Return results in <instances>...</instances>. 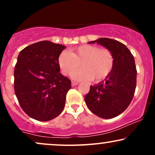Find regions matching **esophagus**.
<instances>
[{
	"label": "esophagus",
	"instance_id": "1",
	"mask_svg": "<svg viewBox=\"0 0 155 155\" xmlns=\"http://www.w3.org/2000/svg\"><path fill=\"white\" fill-rule=\"evenodd\" d=\"M78 82H75V81H72L71 82V85H72V87H74V86H76V85L78 84Z\"/></svg>",
	"mask_w": 155,
	"mask_h": 155
}]
</instances>
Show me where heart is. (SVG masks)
I'll return each instance as SVG.
<instances>
[{"mask_svg": "<svg viewBox=\"0 0 155 155\" xmlns=\"http://www.w3.org/2000/svg\"><path fill=\"white\" fill-rule=\"evenodd\" d=\"M83 69L73 72L80 66ZM58 64L64 75L71 74L76 81H90L100 82L110 75L114 68V59L107 49H101L94 45H84L74 48L71 52L63 51L58 58Z\"/></svg>", "mask_w": 155, "mask_h": 155, "instance_id": "heart-1", "label": "heart"}]
</instances>
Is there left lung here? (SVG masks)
<instances>
[{"mask_svg": "<svg viewBox=\"0 0 155 155\" xmlns=\"http://www.w3.org/2000/svg\"><path fill=\"white\" fill-rule=\"evenodd\" d=\"M103 46L112 53L113 70L106 79L90 86L84 101L89 109L97 117L111 119L126 109L132 101L136 87V67L133 54L118 41L100 38L89 42Z\"/></svg>", "mask_w": 155, "mask_h": 155, "instance_id": "left-lung-1", "label": "left lung"}]
</instances>
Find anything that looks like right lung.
Masks as SVG:
<instances>
[{
	"label": "right lung",
	"mask_w": 155,
	"mask_h": 155,
	"mask_svg": "<svg viewBox=\"0 0 155 155\" xmlns=\"http://www.w3.org/2000/svg\"><path fill=\"white\" fill-rule=\"evenodd\" d=\"M65 46L37 42L19 53L15 68V91L27 114L49 121L63 111L71 81L60 73L58 58Z\"/></svg>",
	"instance_id": "obj_1"
}]
</instances>
